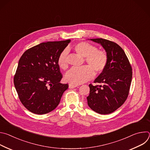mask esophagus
<instances>
[{"label": "esophagus", "instance_id": "34e87169", "mask_svg": "<svg viewBox=\"0 0 150 150\" xmlns=\"http://www.w3.org/2000/svg\"><path fill=\"white\" fill-rule=\"evenodd\" d=\"M78 85H74V84H72V83H69V88H74L75 87H77Z\"/></svg>", "mask_w": 150, "mask_h": 150}]
</instances>
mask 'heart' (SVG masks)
<instances>
[{"mask_svg": "<svg viewBox=\"0 0 150 150\" xmlns=\"http://www.w3.org/2000/svg\"><path fill=\"white\" fill-rule=\"evenodd\" d=\"M74 51L78 55L85 57L88 66L81 68L71 69L65 75V79L72 83L80 84L92 79L96 74H101L106 68L108 63V56L102 50L87 42H79L72 46ZM68 52L64 50L60 53L57 59L59 67L66 70L68 68L67 62Z\"/></svg>", "mask_w": 150, "mask_h": 150, "instance_id": "1", "label": "heart"}]
</instances>
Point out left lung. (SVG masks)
I'll use <instances>...</instances> for the list:
<instances>
[{
	"instance_id": "left-lung-1",
	"label": "left lung",
	"mask_w": 150,
	"mask_h": 150,
	"mask_svg": "<svg viewBox=\"0 0 150 150\" xmlns=\"http://www.w3.org/2000/svg\"><path fill=\"white\" fill-rule=\"evenodd\" d=\"M100 44L108 56L105 69L94 80L100 85H89L88 105L94 112L110 114L125 103L129 94L132 69L125 52L116 42L103 38H92Z\"/></svg>"
}]
</instances>
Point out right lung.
<instances>
[{
  "label": "right lung",
  "instance_id": "right-lung-1",
  "mask_svg": "<svg viewBox=\"0 0 150 150\" xmlns=\"http://www.w3.org/2000/svg\"><path fill=\"white\" fill-rule=\"evenodd\" d=\"M71 40L42 42L21 57L13 82L19 98L31 112L43 115L56 108L68 88L61 83L62 75L57 59Z\"/></svg>",
  "mask_w": 150,
  "mask_h": 150
}]
</instances>
